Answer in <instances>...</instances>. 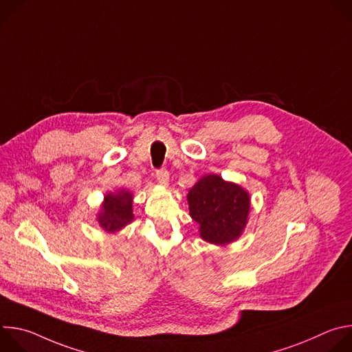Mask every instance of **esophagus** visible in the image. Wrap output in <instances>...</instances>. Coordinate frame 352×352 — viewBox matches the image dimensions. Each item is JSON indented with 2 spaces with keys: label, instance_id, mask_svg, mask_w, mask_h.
I'll use <instances>...</instances> for the list:
<instances>
[{
  "label": "esophagus",
  "instance_id": "obj_1",
  "mask_svg": "<svg viewBox=\"0 0 352 352\" xmlns=\"http://www.w3.org/2000/svg\"><path fill=\"white\" fill-rule=\"evenodd\" d=\"M156 177H157V181L160 182V185L163 186H168V182H170V174L167 170L162 168V170H157L156 171Z\"/></svg>",
  "mask_w": 352,
  "mask_h": 352
}]
</instances>
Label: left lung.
I'll list each match as a JSON object with an SVG mask.
<instances>
[{
	"mask_svg": "<svg viewBox=\"0 0 352 352\" xmlns=\"http://www.w3.org/2000/svg\"><path fill=\"white\" fill-rule=\"evenodd\" d=\"M190 217L199 224L204 241L224 246L236 241L249 220L250 195L217 174L200 178L188 192Z\"/></svg>",
	"mask_w": 352,
	"mask_h": 352,
	"instance_id": "left-lung-1",
	"label": "left lung"
}]
</instances>
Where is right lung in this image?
<instances>
[{"mask_svg":"<svg viewBox=\"0 0 352 352\" xmlns=\"http://www.w3.org/2000/svg\"><path fill=\"white\" fill-rule=\"evenodd\" d=\"M133 193L128 189H118L104 195L97 223L106 232L117 234L133 220Z\"/></svg>","mask_w":352,"mask_h":352,"instance_id":"right-lung-1","label":"right lung"}]
</instances>
